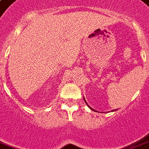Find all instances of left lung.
Masks as SVG:
<instances>
[{
	"instance_id": "left-lung-1",
	"label": "left lung",
	"mask_w": 149,
	"mask_h": 149,
	"mask_svg": "<svg viewBox=\"0 0 149 149\" xmlns=\"http://www.w3.org/2000/svg\"><path fill=\"white\" fill-rule=\"evenodd\" d=\"M84 102H86V104L88 105V107L89 108L91 109V110H92V111H95V110H94V109H93V108H91V107H90V106H88V104L87 103V102H86V100H85V99H84ZM115 111H116V110H115ZM114 111V110H113V111Z\"/></svg>"
}]
</instances>
